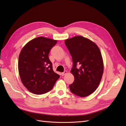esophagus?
Wrapping results in <instances>:
<instances>
[{"instance_id": "obj_1", "label": "esophagus", "mask_w": 126, "mask_h": 126, "mask_svg": "<svg viewBox=\"0 0 126 126\" xmlns=\"http://www.w3.org/2000/svg\"><path fill=\"white\" fill-rule=\"evenodd\" d=\"M67 71H64L63 72H62V73L61 74V75H62V76H64L67 74Z\"/></svg>"}]
</instances>
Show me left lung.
I'll use <instances>...</instances> for the list:
<instances>
[{
  "label": "left lung",
  "mask_w": 126,
  "mask_h": 126,
  "mask_svg": "<svg viewBox=\"0 0 126 126\" xmlns=\"http://www.w3.org/2000/svg\"><path fill=\"white\" fill-rule=\"evenodd\" d=\"M72 59L71 72L74 81L69 85L70 91L85 97L96 90L104 71L99 49L94 42L80 36L64 41Z\"/></svg>",
  "instance_id": "1"
}]
</instances>
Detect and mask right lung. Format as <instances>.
Instances as JSON below:
<instances>
[{
	"mask_svg": "<svg viewBox=\"0 0 126 126\" xmlns=\"http://www.w3.org/2000/svg\"><path fill=\"white\" fill-rule=\"evenodd\" d=\"M57 40L39 37L27 44L20 53L18 70L21 80L30 92L36 94L50 91L60 76L54 71L48 55Z\"/></svg>",
	"mask_w": 126,
	"mask_h": 126,
	"instance_id": "1",
	"label": "right lung"
}]
</instances>
